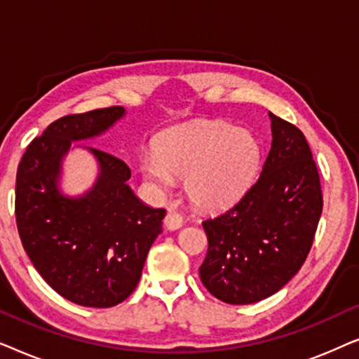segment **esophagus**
I'll return each mask as SVG.
<instances>
[{"mask_svg": "<svg viewBox=\"0 0 359 359\" xmlns=\"http://www.w3.org/2000/svg\"><path fill=\"white\" fill-rule=\"evenodd\" d=\"M181 225H183V217L178 212H175V210H170L165 217V227L168 230H176Z\"/></svg>", "mask_w": 359, "mask_h": 359, "instance_id": "esophagus-1", "label": "esophagus"}]
</instances>
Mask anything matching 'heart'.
Returning <instances> with one entry per match:
<instances>
[{"label":"heart","mask_w":359,"mask_h":359,"mask_svg":"<svg viewBox=\"0 0 359 359\" xmlns=\"http://www.w3.org/2000/svg\"><path fill=\"white\" fill-rule=\"evenodd\" d=\"M262 163L252 132L220 121H201L163 132L154 154L140 161L144 180L156 193L184 180L189 199L203 209H224L247 193Z\"/></svg>","instance_id":"1"}]
</instances>
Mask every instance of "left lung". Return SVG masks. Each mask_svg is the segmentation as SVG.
Segmentation results:
<instances>
[{
	"mask_svg": "<svg viewBox=\"0 0 359 359\" xmlns=\"http://www.w3.org/2000/svg\"><path fill=\"white\" fill-rule=\"evenodd\" d=\"M273 142L257 183L203 222L208 255L201 281L222 302L263 301L289 283L311 252L322 214L317 165L306 137L269 112Z\"/></svg>",
	"mask_w": 359,
	"mask_h": 359,
	"instance_id": "obj_1",
	"label": "left lung"
}]
</instances>
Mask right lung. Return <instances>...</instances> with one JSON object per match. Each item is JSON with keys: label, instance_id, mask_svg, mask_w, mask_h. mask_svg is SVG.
I'll use <instances>...</instances> for the list:
<instances>
[{"label": "right lung", "instance_id": "add662e5", "mask_svg": "<svg viewBox=\"0 0 359 359\" xmlns=\"http://www.w3.org/2000/svg\"><path fill=\"white\" fill-rule=\"evenodd\" d=\"M124 114L112 106L63 116L29 144L18 166L22 247L48 286L78 306L112 307L130 296L166 214L137 198L124 161L93 147H85L100 165L93 188L78 198L58 189L72 142L104 134Z\"/></svg>", "mask_w": 359, "mask_h": 359}]
</instances>
